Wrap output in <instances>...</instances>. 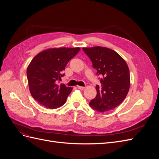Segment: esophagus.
I'll return each instance as SVG.
<instances>
[{
    "instance_id": "34e87169",
    "label": "esophagus",
    "mask_w": 159,
    "mask_h": 159,
    "mask_svg": "<svg viewBox=\"0 0 159 159\" xmlns=\"http://www.w3.org/2000/svg\"><path fill=\"white\" fill-rule=\"evenodd\" d=\"M77 88H78L79 89H81V90L85 88V87H83V86H80V85H78L77 86Z\"/></svg>"
}]
</instances>
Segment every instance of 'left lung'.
<instances>
[{
    "instance_id": "8db88e82",
    "label": "left lung",
    "mask_w": 159,
    "mask_h": 159,
    "mask_svg": "<svg viewBox=\"0 0 159 159\" xmlns=\"http://www.w3.org/2000/svg\"><path fill=\"white\" fill-rule=\"evenodd\" d=\"M97 70L101 85H96L97 95L91 100L90 107L99 112L113 109L125 99L130 87V74L127 63L116 52L107 48H83Z\"/></svg>"
}]
</instances>
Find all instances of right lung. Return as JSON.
Here are the masks:
<instances>
[{"label": "right lung", "instance_id": "1", "mask_svg": "<svg viewBox=\"0 0 159 159\" xmlns=\"http://www.w3.org/2000/svg\"><path fill=\"white\" fill-rule=\"evenodd\" d=\"M80 48H60L41 52L32 60L27 68L30 93L40 105L50 109L62 106L72 91L65 84L59 85L63 71Z\"/></svg>", "mask_w": 159, "mask_h": 159}]
</instances>
